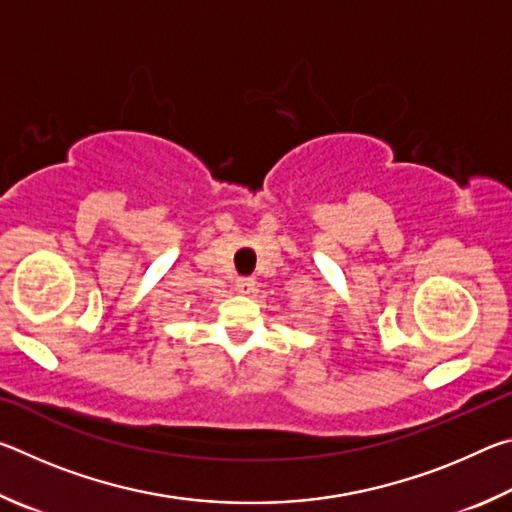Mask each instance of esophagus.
Instances as JSON below:
<instances>
[{
	"mask_svg": "<svg viewBox=\"0 0 512 512\" xmlns=\"http://www.w3.org/2000/svg\"><path fill=\"white\" fill-rule=\"evenodd\" d=\"M235 287H237L239 293H250L255 287V280H253V277H237Z\"/></svg>",
	"mask_w": 512,
	"mask_h": 512,
	"instance_id": "esophagus-1",
	"label": "esophagus"
}]
</instances>
